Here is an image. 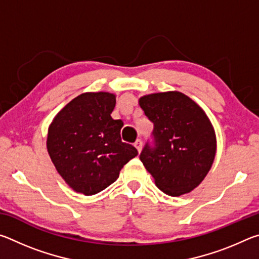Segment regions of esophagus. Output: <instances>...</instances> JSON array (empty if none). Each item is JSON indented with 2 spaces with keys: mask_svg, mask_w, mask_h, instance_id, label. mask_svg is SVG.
<instances>
[{
  "mask_svg": "<svg viewBox=\"0 0 259 259\" xmlns=\"http://www.w3.org/2000/svg\"><path fill=\"white\" fill-rule=\"evenodd\" d=\"M135 147L137 148L138 152L142 151V147H143V142H142V140H140V139L136 140V142H135Z\"/></svg>",
  "mask_w": 259,
  "mask_h": 259,
  "instance_id": "obj_1",
  "label": "esophagus"
}]
</instances>
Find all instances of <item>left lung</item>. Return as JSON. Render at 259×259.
Wrapping results in <instances>:
<instances>
[{
  "mask_svg": "<svg viewBox=\"0 0 259 259\" xmlns=\"http://www.w3.org/2000/svg\"><path fill=\"white\" fill-rule=\"evenodd\" d=\"M139 105L154 128L139 159L165 194L194 190L207 176L216 154V136L203 109L182 93L144 96Z\"/></svg>",
  "mask_w": 259,
  "mask_h": 259,
  "instance_id": "left-lung-1",
  "label": "left lung"
}]
</instances>
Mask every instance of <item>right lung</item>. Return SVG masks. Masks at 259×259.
<instances>
[{
  "label": "right lung",
  "mask_w": 259,
  "mask_h": 259,
  "mask_svg": "<svg viewBox=\"0 0 259 259\" xmlns=\"http://www.w3.org/2000/svg\"><path fill=\"white\" fill-rule=\"evenodd\" d=\"M115 96L87 93L57 114L48 133L47 147L57 171L74 191L84 195L102 192L138 154L121 140L122 120L112 119Z\"/></svg>",
  "instance_id": "add662e5"
}]
</instances>
